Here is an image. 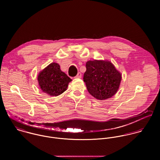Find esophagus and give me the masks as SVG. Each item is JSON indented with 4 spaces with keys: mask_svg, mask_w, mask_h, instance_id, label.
I'll use <instances>...</instances> for the list:
<instances>
[{
    "mask_svg": "<svg viewBox=\"0 0 160 160\" xmlns=\"http://www.w3.org/2000/svg\"><path fill=\"white\" fill-rule=\"evenodd\" d=\"M81 76H82L81 73V72H78V74L75 76V78H81Z\"/></svg>",
    "mask_w": 160,
    "mask_h": 160,
    "instance_id": "1",
    "label": "esophagus"
}]
</instances>
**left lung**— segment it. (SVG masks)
Here are the masks:
<instances>
[{
	"mask_svg": "<svg viewBox=\"0 0 160 160\" xmlns=\"http://www.w3.org/2000/svg\"><path fill=\"white\" fill-rule=\"evenodd\" d=\"M84 82L94 98L104 100L113 97L118 91L121 73L108 60H94L86 63Z\"/></svg>",
	"mask_w": 160,
	"mask_h": 160,
	"instance_id": "left-lung-1",
	"label": "left lung"
}]
</instances>
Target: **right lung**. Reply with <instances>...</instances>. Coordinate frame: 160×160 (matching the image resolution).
<instances>
[{
    "label": "right lung",
    "instance_id": "right-lung-1",
    "mask_svg": "<svg viewBox=\"0 0 160 160\" xmlns=\"http://www.w3.org/2000/svg\"><path fill=\"white\" fill-rule=\"evenodd\" d=\"M38 81L42 91L50 96H58L67 89L72 80L58 63L53 62L39 72Z\"/></svg>",
    "mask_w": 160,
    "mask_h": 160
}]
</instances>
